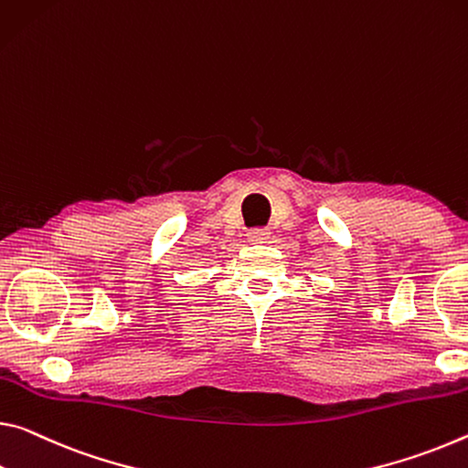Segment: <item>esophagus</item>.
<instances>
[{"label":"esophagus","mask_w":468,"mask_h":468,"mask_svg":"<svg viewBox=\"0 0 468 468\" xmlns=\"http://www.w3.org/2000/svg\"><path fill=\"white\" fill-rule=\"evenodd\" d=\"M269 237H271V233L266 231V229H254V231L248 233L250 243H266L269 241Z\"/></svg>","instance_id":"34e87169"}]
</instances>
